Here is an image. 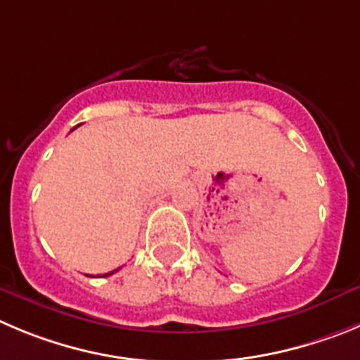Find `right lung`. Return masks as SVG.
<instances>
[{
    "instance_id": "obj_1",
    "label": "right lung",
    "mask_w": 360,
    "mask_h": 360,
    "mask_svg": "<svg viewBox=\"0 0 360 360\" xmlns=\"http://www.w3.org/2000/svg\"><path fill=\"white\" fill-rule=\"evenodd\" d=\"M115 271H117V269H115ZM112 273H114V271H110V273H107V275H103V276H108V275H112Z\"/></svg>"
}]
</instances>
